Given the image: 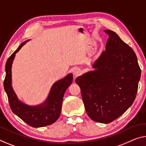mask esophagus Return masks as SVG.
I'll use <instances>...</instances> for the list:
<instances>
[{"instance_id": "1", "label": "esophagus", "mask_w": 146, "mask_h": 146, "mask_svg": "<svg viewBox=\"0 0 146 146\" xmlns=\"http://www.w3.org/2000/svg\"><path fill=\"white\" fill-rule=\"evenodd\" d=\"M80 74H81V70H80V69H75V70L73 71V75L75 77L79 76Z\"/></svg>"}]
</instances>
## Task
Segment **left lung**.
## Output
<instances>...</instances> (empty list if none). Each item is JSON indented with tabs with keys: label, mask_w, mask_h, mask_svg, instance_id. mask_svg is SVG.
<instances>
[{
	"label": "left lung",
	"mask_w": 146,
	"mask_h": 146,
	"mask_svg": "<svg viewBox=\"0 0 146 146\" xmlns=\"http://www.w3.org/2000/svg\"><path fill=\"white\" fill-rule=\"evenodd\" d=\"M104 31L109 38L105 50L92 65L95 70L78 77L75 82L81 90L88 116L96 122L108 123L133 103L141 70L131 47L114 32Z\"/></svg>",
	"instance_id": "1"
}]
</instances>
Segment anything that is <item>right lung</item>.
Segmentation results:
<instances>
[{
	"instance_id": "1",
	"label": "right lung",
	"mask_w": 146,
	"mask_h": 146,
	"mask_svg": "<svg viewBox=\"0 0 146 146\" xmlns=\"http://www.w3.org/2000/svg\"><path fill=\"white\" fill-rule=\"evenodd\" d=\"M23 42L6 62L4 88L11 110L23 121L33 127H41L54 123L60 115L65 92L73 82V75L68 74L52 85L45 102L36 106H29L19 100L11 86V66L15 54L27 41Z\"/></svg>"
}]
</instances>
